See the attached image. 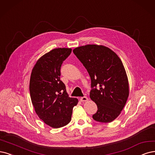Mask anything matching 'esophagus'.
Segmentation results:
<instances>
[{
	"label": "esophagus",
	"mask_w": 155,
	"mask_h": 155,
	"mask_svg": "<svg viewBox=\"0 0 155 155\" xmlns=\"http://www.w3.org/2000/svg\"><path fill=\"white\" fill-rule=\"evenodd\" d=\"M81 100L82 101H87V100H88V98H87V96H84L81 97Z\"/></svg>",
	"instance_id": "34e87169"
}]
</instances>
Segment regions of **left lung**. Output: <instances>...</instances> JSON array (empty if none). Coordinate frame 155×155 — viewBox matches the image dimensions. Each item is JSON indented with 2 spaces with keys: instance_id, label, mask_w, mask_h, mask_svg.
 <instances>
[{
  "instance_id": "left-lung-1",
  "label": "left lung",
  "mask_w": 155,
  "mask_h": 155,
  "mask_svg": "<svg viewBox=\"0 0 155 155\" xmlns=\"http://www.w3.org/2000/svg\"><path fill=\"white\" fill-rule=\"evenodd\" d=\"M73 51L91 77L90 98L98 107L93 119L112 122L121 113L129 95L128 77L122 61L104 46L88 45Z\"/></svg>"
}]
</instances>
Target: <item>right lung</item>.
Returning a JSON list of instances; mask_svg holds the SVG:
<instances>
[{
	"label": "right lung",
	"instance_id": "add662e5",
	"mask_svg": "<svg viewBox=\"0 0 155 155\" xmlns=\"http://www.w3.org/2000/svg\"><path fill=\"white\" fill-rule=\"evenodd\" d=\"M71 48H59L43 55L32 69L29 91L38 117L50 127L58 128L70 122L78 100L69 97L60 80L61 68Z\"/></svg>",
	"mask_w": 155,
	"mask_h": 155
}]
</instances>
